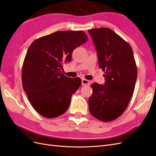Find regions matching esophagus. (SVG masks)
Listing matches in <instances>:
<instances>
[{"mask_svg":"<svg viewBox=\"0 0 156 156\" xmlns=\"http://www.w3.org/2000/svg\"><path fill=\"white\" fill-rule=\"evenodd\" d=\"M81 84L82 86H88L90 85V81L87 79H82L81 80Z\"/></svg>","mask_w":156,"mask_h":156,"instance_id":"esophagus-1","label":"esophagus"}]
</instances>
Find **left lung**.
Instances as JSON below:
<instances>
[{"label":"left lung","mask_w":156,"mask_h":156,"mask_svg":"<svg viewBox=\"0 0 156 156\" xmlns=\"http://www.w3.org/2000/svg\"><path fill=\"white\" fill-rule=\"evenodd\" d=\"M88 31L105 80L103 84L95 83L91 85L93 93L89 98V111L98 120L112 121L124 112L133 96L137 77L133 52L129 44L110 29Z\"/></svg>","instance_id":"left-lung-1"}]
</instances>
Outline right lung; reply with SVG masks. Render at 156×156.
<instances>
[{
  "mask_svg": "<svg viewBox=\"0 0 156 156\" xmlns=\"http://www.w3.org/2000/svg\"><path fill=\"white\" fill-rule=\"evenodd\" d=\"M83 31H58L36 40L27 52L22 69L23 90L34 109L49 119L62 115L72 94L81 84L79 78L62 73L75 49L87 41Z\"/></svg>",
  "mask_w": 156,
  "mask_h": 156,
  "instance_id": "1",
  "label": "right lung"
}]
</instances>
